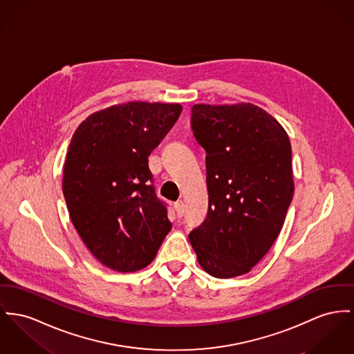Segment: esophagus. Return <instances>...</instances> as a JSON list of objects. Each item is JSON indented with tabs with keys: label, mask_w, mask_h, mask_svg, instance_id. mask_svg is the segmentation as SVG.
Returning <instances> with one entry per match:
<instances>
[{
	"label": "esophagus",
	"mask_w": 354,
	"mask_h": 354,
	"mask_svg": "<svg viewBox=\"0 0 354 354\" xmlns=\"http://www.w3.org/2000/svg\"><path fill=\"white\" fill-rule=\"evenodd\" d=\"M174 211H176L178 217H183L184 213H185V205H184V203H183V201L174 203Z\"/></svg>",
	"instance_id": "esophagus-1"
}]
</instances>
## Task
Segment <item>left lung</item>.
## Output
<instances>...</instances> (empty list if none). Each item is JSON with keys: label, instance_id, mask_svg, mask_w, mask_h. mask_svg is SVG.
Wrapping results in <instances>:
<instances>
[{"label": "left lung", "instance_id": "left-lung-1", "mask_svg": "<svg viewBox=\"0 0 354 354\" xmlns=\"http://www.w3.org/2000/svg\"><path fill=\"white\" fill-rule=\"evenodd\" d=\"M192 131L207 151L208 214L189 234L204 271L244 275L282 230L294 194L291 145L281 123L251 103L194 104Z\"/></svg>", "mask_w": 354, "mask_h": 354}]
</instances>
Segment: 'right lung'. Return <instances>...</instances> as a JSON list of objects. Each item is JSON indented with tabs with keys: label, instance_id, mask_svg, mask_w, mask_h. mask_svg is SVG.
Listing matches in <instances>:
<instances>
[{
	"label": "right lung",
	"instance_id": "right-lung-1",
	"mask_svg": "<svg viewBox=\"0 0 354 354\" xmlns=\"http://www.w3.org/2000/svg\"><path fill=\"white\" fill-rule=\"evenodd\" d=\"M181 111L178 103L129 102L94 113L72 137L63 194L83 243L111 270L145 268L171 230L147 158Z\"/></svg>",
	"mask_w": 354,
	"mask_h": 354
}]
</instances>
